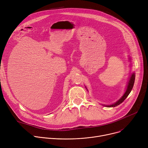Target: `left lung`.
Listing matches in <instances>:
<instances>
[{"instance_id": "left-lung-1", "label": "left lung", "mask_w": 148, "mask_h": 148, "mask_svg": "<svg viewBox=\"0 0 148 148\" xmlns=\"http://www.w3.org/2000/svg\"><path fill=\"white\" fill-rule=\"evenodd\" d=\"M135 79V73H132L129 76V80L127 82V84L126 88V90H125V93H123V95H122V96L120 98V99L113 104L108 105L103 104L102 105L104 106L108 107V108H110V107H115V106L120 105L121 103H122L125 100V99L127 97V96L129 95L131 90H132V89L133 88V86H134V85ZM87 90H88V89H87Z\"/></svg>"}]
</instances>
